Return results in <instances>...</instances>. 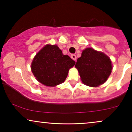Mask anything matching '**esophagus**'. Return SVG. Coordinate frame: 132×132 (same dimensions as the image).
Wrapping results in <instances>:
<instances>
[{
	"mask_svg": "<svg viewBox=\"0 0 132 132\" xmlns=\"http://www.w3.org/2000/svg\"><path fill=\"white\" fill-rule=\"evenodd\" d=\"M71 57L72 59L74 60V61H76V60H77V57H76V55H75V54H72V55H71Z\"/></svg>",
	"mask_w": 132,
	"mask_h": 132,
	"instance_id": "1",
	"label": "esophagus"
}]
</instances>
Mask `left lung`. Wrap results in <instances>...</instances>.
<instances>
[{"mask_svg": "<svg viewBox=\"0 0 132 132\" xmlns=\"http://www.w3.org/2000/svg\"><path fill=\"white\" fill-rule=\"evenodd\" d=\"M75 66L77 68L82 82L93 87L105 82L112 69L109 57L92 48H86L82 52Z\"/></svg>", "mask_w": 132, "mask_h": 132, "instance_id": "obj_1", "label": "left lung"}]
</instances>
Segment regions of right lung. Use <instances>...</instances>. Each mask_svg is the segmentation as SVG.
<instances>
[{
  "label": "right lung",
  "instance_id": "right-lung-1",
  "mask_svg": "<svg viewBox=\"0 0 132 132\" xmlns=\"http://www.w3.org/2000/svg\"><path fill=\"white\" fill-rule=\"evenodd\" d=\"M75 63L69 56L64 55L57 46L46 45L35 56L31 69L38 81L55 86L65 80Z\"/></svg>",
  "mask_w": 132,
  "mask_h": 132
}]
</instances>
